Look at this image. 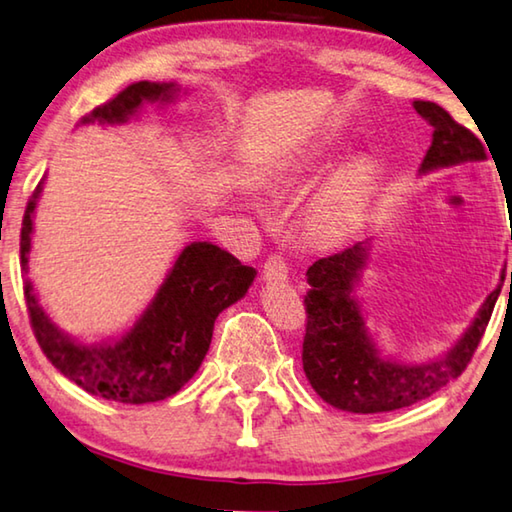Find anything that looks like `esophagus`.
<instances>
[{
	"label": "esophagus",
	"mask_w": 512,
	"mask_h": 512,
	"mask_svg": "<svg viewBox=\"0 0 512 512\" xmlns=\"http://www.w3.org/2000/svg\"><path fill=\"white\" fill-rule=\"evenodd\" d=\"M287 273H289V269H287L285 257L278 255V253L266 257V262H264V278L266 280H269V282L287 280Z\"/></svg>",
	"instance_id": "1"
}]
</instances>
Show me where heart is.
<instances>
[{
  "instance_id": "obj_1",
  "label": "heart",
  "mask_w": 512,
  "mask_h": 512,
  "mask_svg": "<svg viewBox=\"0 0 512 512\" xmlns=\"http://www.w3.org/2000/svg\"><path fill=\"white\" fill-rule=\"evenodd\" d=\"M323 166V157H310L303 164V170H319ZM369 191V175L364 168L344 170L330 186L328 196L321 205V223L328 230H339L346 223H351L355 214L360 212Z\"/></svg>"
}]
</instances>
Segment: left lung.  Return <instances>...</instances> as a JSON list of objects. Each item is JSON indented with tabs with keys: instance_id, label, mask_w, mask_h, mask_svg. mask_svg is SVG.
<instances>
[{
	"instance_id": "left-lung-1",
	"label": "left lung",
	"mask_w": 512,
	"mask_h": 512,
	"mask_svg": "<svg viewBox=\"0 0 512 512\" xmlns=\"http://www.w3.org/2000/svg\"><path fill=\"white\" fill-rule=\"evenodd\" d=\"M415 109L433 127V141L421 161V173L485 159V148L478 136L456 123L440 104L417 100ZM364 259L367 246L355 243L342 253L321 257L307 269L310 289L305 294L303 369L314 392L326 403L346 412L376 415L428 399L467 369L488 328L501 285L485 300L465 337L442 360L399 364L383 360L376 353L364 328L360 307L351 296Z\"/></svg>"
}]
</instances>
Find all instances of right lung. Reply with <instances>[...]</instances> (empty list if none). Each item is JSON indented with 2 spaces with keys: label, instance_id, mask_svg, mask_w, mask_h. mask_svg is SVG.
<instances>
[{
  "label": "right lung",
  "instance_id": "obj_1",
  "mask_svg": "<svg viewBox=\"0 0 512 512\" xmlns=\"http://www.w3.org/2000/svg\"><path fill=\"white\" fill-rule=\"evenodd\" d=\"M175 91V84L136 81L86 113L81 123H125L143 102H166ZM40 186L43 182L31 193L22 218L20 264L24 271ZM255 275L253 266H243L214 243H191L177 257L173 271L136 326L123 339L104 346H81L63 335L38 305L31 282L24 285V300L38 346L63 376L100 399L141 405L164 401L189 383L212 344L216 316L243 298Z\"/></svg>",
  "mask_w": 512,
  "mask_h": 512
}]
</instances>
